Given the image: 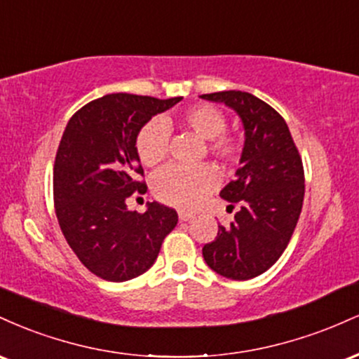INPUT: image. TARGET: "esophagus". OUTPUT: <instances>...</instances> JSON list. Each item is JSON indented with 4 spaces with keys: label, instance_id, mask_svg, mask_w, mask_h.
<instances>
[{
    "label": "esophagus",
    "instance_id": "obj_1",
    "mask_svg": "<svg viewBox=\"0 0 359 359\" xmlns=\"http://www.w3.org/2000/svg\"><path fill=\"white\" fill-rule=\"evenodd\" d=\"M192 217H194L192 212H189V211H179V219H180V221H189V219H192Z\"/></svg>",
    "mask_w": 359,
    "mask_h": 359
}]
</instances>
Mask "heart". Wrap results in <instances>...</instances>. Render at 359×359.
I'll use <instances>...</instances> for the list:
<instances>
[{"mask_svg":"<svg viewBox=\"0 0 359 359\" xmlns=\"http://www.w3.org/2000/svg\"><path fill=\"white\" fill-rule=\"evenodd\" d=\"M179 125L191 130L197 137L209 140L208 147L212 155L224 162H236L241 155V142L234 135L224 133L226 116L211 104H196L182 111ZM170 126L163 119H151L137 137V154L143 165L155 167L165 160L168 151ZM219 184V174L211 165H170L163 168L154 179V194L158 201L180 209L199 205L209 192Z\"/></svg>","mask_w":359,"mask_h":359,"instance_id":"heart-1","label":"heart"}]
</instances>
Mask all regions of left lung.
I'll use <instances>...</instances> for the list:
<instances>
[{
  "label": "left lung",
  "mask_w": 359,
  "mask_h": 359,
  "mask_svg": "<svg viewBox=\"0 0 359 359\" xmlns=\"http://www.w3.org/2000/svg\"><path fill=\"white\" fill-rule=\"evenodd\" d=\"M236 111L245 128V147L236 179L219 196L238 205L234 221L219 226L216 240L204 245L209 269L231 280L262 275L282 257L302 211L304 167L288 126L280 114L243 90L203 94Z\"/></svg>",
  "instance_id": "left-lung-1"
}]
</instances>
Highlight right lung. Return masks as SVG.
Here are the masks:
<instances>
[{
	"instance_id": "right-lung-1",
	"label": "right lung",
	"mask_w": 359,
	"mask_h": 359,
	"mask_svg": "<svg viewBox=\"0 0 359 359\" xmlns=\"http://www.w3.org/2000/svg\"><path fill=\"white\" fill-rule=\"evenodd\" d=\"M180 100L108 94L82 106L65 126L53 165L55 214L82 265L102 280L145 273L179 221L167 205L148 203L140 214L126 199L147 187L138 180V131Z\"/></svg>"
}]
</instances>
